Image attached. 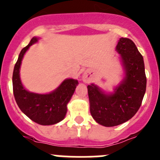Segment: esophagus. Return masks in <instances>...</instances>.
I'll use <instances>...</instances> for the list:
<instances>
[{
  "mask_svg": "<svg viewBox=\"0 0 160 160\" xmlns=\"http://www.w3.org/2000/svg\"><path fill=\"white\" fill-rule=\"evenodd\" d=\"M82 79H83V82H85V83H88V82H90V72L85 71L84 73H83V76H82Z\"/></svg>",
  "mask_w": 160,
  "mask_h": 160,
  "instance_id": "esophagus-1",
  "label": "esophagus"
}]
</instances>
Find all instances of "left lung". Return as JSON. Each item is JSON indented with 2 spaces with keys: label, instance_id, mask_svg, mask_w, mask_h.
Listing matches in <instances>:
<instances>
[{
  "label": "left lung",
  "instance_id": "8db88e82",
  "mask_svg": "<svg viewBox=\"0 0 160 160\" xmlns=\"http://www.w3.org/2000/svg\"><path fill=\"white\" fill-rule=\"evenodd\" d=\"M116 50L125 77L114 93H105L94 84L87 86L90 113L96 122L107 127L130 120L140 107L147 88L143 58L132 40L121 38Z\"/></svg>",
  "mask_w": 160,
  "mask_h": 160
}]
</instances>
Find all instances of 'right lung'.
I'll list each match as a JSON object with an SVG mask.
<instances>
[{"mask_svg": "<svg viewBox=\"0 0 160 160\" xmlns=\"http://www.w3.org/2000/svg\"><path fill=\"white\" fill-rule=\"evenodd\" d=\"M39 38H33L29 44L23 48L15 63L13 72V92L17 104L23 113L31 120L40 125H53L64 119L67 103L71 99L78 84L73 79H66L53 92L39 94L28 91L20 78V67L27 50Z\"/></svg>", "mask_w": 160, "mask_h": 160, "instance_id": "right-lung-1", "label": "right lung"}]
</instances>
